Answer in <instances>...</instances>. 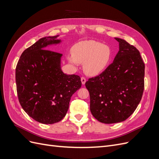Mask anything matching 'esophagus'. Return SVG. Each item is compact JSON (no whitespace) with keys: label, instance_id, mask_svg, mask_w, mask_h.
<instances>
[{"label":"esophagus","instance_id":"obj_1","mask_svg":"<svg viewBox=\"0 0 159 159\" xmlns=\"http://www.w3.org/2000/svg\"><path fill=\"white\" fill-rule=\"evenodd\" d=\"M81 83H82V84L84 85L86 82V79H85V78H84V77H81Z\"/></svg>","mask_w":159,"mask_h":159}]
</instances>
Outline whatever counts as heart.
<instances>
[{"label":"heart","instance_id":"heart-1","mask_svg":"<svg viewBox=\"0 0 159 159\" xmlns=\"http://www.w3.org/2000/svg\"><path fill=\"white\" fill-rule=\"evenodd\" d=\"M113 56L111 48L95 40L80 42L73 47V54L67 56L71 64H84V70L89 75L103 72L109 65Z\"/></svg>","mask_w":159,"mask_h":159}]
</instances>
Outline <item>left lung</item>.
<instances>
[{"instance_id": "1", "label": "left lung", "mask_w": 159, "mask_h": 159, "mask_svg": "<svg viewBox=\"0 0 159 159\" xmlns=\"http://www.w3.org/2000/svg\"><path fill=\"white\" fill-rule=\"evenodd\" d=\"M119 50L111 64L85 82L93 116L105 124L122 122L140 103L144 91L145 64L140 52L121 38H115Z\"/></svg>"}]
</instances>
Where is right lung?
I'll list each match as a JSON object with an SVG mask.
<instances>
[{
    "label": "right lung",
    "instance_id": "add662e5",
    "mask_svg": "<svg viewBox=\"0 0 159 159\" xmlns=\"http://www.w3.org/2000/svg\"><path fill=\"white\" fill-rule=\"evenodd\" d=\"M57 36L40 38L28 48L16 68L19 102L30 117L43 124L61 121L68 111L72 95L81 86L79 75L62 71V54L45 50L61 42Z\"/></svg>",
    "mask_w": 159,
    "mask_h": 159
}]
</instances>
